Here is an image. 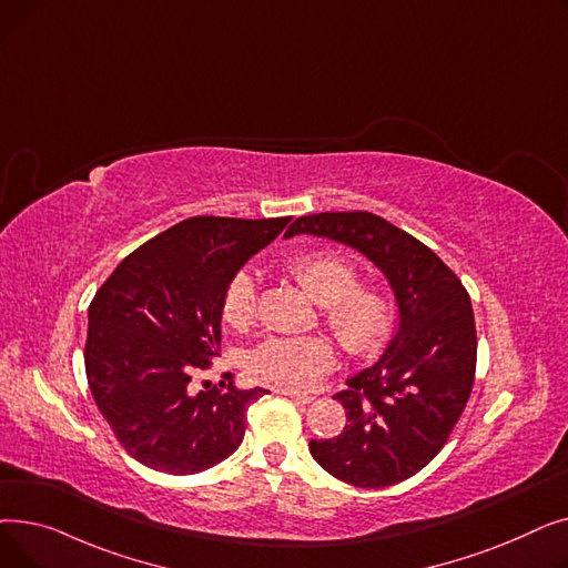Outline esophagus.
Instances as JSON below:
<instances>
[{
  "mask_svg": "<svg viewBox=\"0 0 568 568\" xmlns=\"http://www.w3.org/2000/svg\"><path fill=\"white\" fill-rule=\"evenodd\" d=\"M283 396H287V398H292L294 403H300V405H308L311 400H313V396H308V394H300V392H281Z\"/></svg>",
  "mask_w": 568,
  "mask_h": 568,
  "instance_id": "obj_1",
  "label": "esophagus"
}]
</instances>
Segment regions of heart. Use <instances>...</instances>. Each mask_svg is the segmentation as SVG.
Wrapping results in <instances>:
<instances>
[{"mask_svg": "<svg viewBox=\"0 0 568 568\" xmlns=\"http://www.w3.org/2000/svg\"><path fill=\"white\" fill-rule=\"evenodd\" d=\"M285 272L300 283L317 304L324 324L354 356L375 354L394 329V306L373 285H359V272L341 253L315 248L296 253L285 262ZM221 317L236 332H246L257 317V292L251 274L230 278ZM336 366V347L326 336L283 338L272 336L253 347L244 368L257 384L283 392H304Z\"/></svg>", "mask_w": 568, "mask_h": 568, "instance_id": "1", "label": "heart"}]
</instances>
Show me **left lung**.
I'll use <instances>...</instances> for the list:
<instances>
[{
  "label": "left lung",
  "instance_id": "obj_1",
  "mask_svg": "<svg viewBox=\"0 0 568 568\" xmlns=\"http://www.w3.org/2000/svg\"><path fill=\"white\" fill-rule=\"evenodd\" d=\"M294 234L326 236L364 253L398 304V332L382 359L336 394L347 414L343 433L311 439V454L349 486L400 484L442 452L469 400L476 371L469 294L426 244L375 214L302 216L285 232Z\"/></svg>",
  "mask_w": 568,
  "mask_h": 568
}]
</instances>
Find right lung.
Segmentation results:
<instances>
[{"label":"right lung","instance_id":"add662e5","mask_svg":"<svg viewBox=\"0 0 568 568\" xmlns=\"http://www.w3.org/2000/svg\"><path fill=\"white\" fill-rule=\"evenodd\" d=\"M283 219L193 216L119 262L89 304L84 371L119 444L165 474H197L236 452L246 412L266 392L193 394L191 377L221 354L230 278L283 232ZM232 379V375H230Z\"/></svg>","mask_w":568,"mask_h":568}]
</instances>
